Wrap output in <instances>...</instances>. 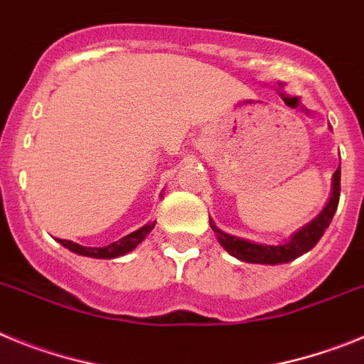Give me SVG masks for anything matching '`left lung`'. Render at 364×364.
Returning <instances> with one entry per match:
<instances>
[{"label":"left lung","instance_id":"8db88e82","mask_svg":"<svg viewBox=\"0 0 364 364\" xmlns=\"http://www.w3.org/2000/svg\"><path fill=\"white\" fill-rule=\"evenodd\" d=\"M339 193H341V166L337 167V171L332 176V193L328 198L326 205L323 208L319 215L311 218L308 224L299 228L297 231L284 239L279 244H262L255 242V240H247L242 237H235V235L226 233V231L218 230L215 226V222L210 218L211 230L217 235V240L230 255L235 259L242 260V262H252V264H284L290 260L297 259V257L304 255L319 242L323 237L324 230L330 226L333 215H336L337 204H339Z\"/></svg>","mask_w":364,"mask_h":364}]
</instances>
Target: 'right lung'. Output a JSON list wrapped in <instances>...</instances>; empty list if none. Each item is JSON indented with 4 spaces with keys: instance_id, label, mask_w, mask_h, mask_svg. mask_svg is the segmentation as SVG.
<instances>
[{
    "instance_id": "1",
    "label": "right lung",
    "mask_w": 364,
    "mask_h": 364,
    "mask_svg": "<svg viewBox=\"0 0 364 364\" xmlns=\"http://www.w3.org/2000/svg\"><path fill=\"white\" fill-rule=\"evenodd\" d=\"M154 224H156V220L147 222L146 226H142L140 230L133 231V233L129 235H125V237H122L120 240L107 244V246L104 247H87V246H82V244L73 242V240H63V239H58V242L62 244L63 247H67V250H70L73 253H78V255H83V257H92V259H117V257H122L125 255V253L133 252L134 247L146 239L147 233H151Z\"/></svg>"
}]
</instances>
